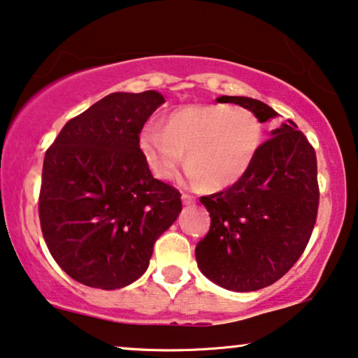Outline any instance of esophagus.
I'll return each mask as SVG.
<instances>
[{
  "mask_svg": "<svg viewBox=\"0 0 358 358\" xmlns=\"http://www.w3.org/2000/svg\"><path fill=\"white\" fill-rule=\"evenodd\" d=\"M182 201H183V204H187V206H189V204L194 203V198L192 196V194L183 193V194H182Z\"/></svg>",
  "mask_w": 358,
  "mask_h": 358,
  "instance_id": "obj_1",
  "label": "esophagus"
}]
</instances>
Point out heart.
I'll return each instance as SVG.
<instances>
[{
	"label": "heart",
	"instance_id": "1",
	"mask_svg": "<svg viewBox=\"0 0 358 358\" xmlns=\"http://www.w3.org/2000/svg\"><path fill=\"white\" fill-rule=\"evenodd\" d=\"M262 145V124L249 109L224 103L178 109L164 127L149 124L141 149L160 180L173 178L187 152L189 175L208 188H222L242 178Z\"/></svg>",
	"mask_w": 358,
	"mask_h": 358
}]
</instances>
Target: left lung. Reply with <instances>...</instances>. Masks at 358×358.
<instances>
[{"mask_svg":"<svg viewBox=\"0 0 358 358\" xmlns=\"http://www.w3.org/2000/svg\"><path fill=\"white\" fill-rule=\"evenodd\" d=\"M249 109L260 122L276 117L268 104L221 96ZM293 121L271 131L254 164L222 192L201 196L211 227L198 242L204 276L231 292H255L280 280L306 249L317 217L316 152Z\"/></svg>","mask_w":358,"mask_h":358,"instance_id":"1","label":"left lung"}]
</instances>
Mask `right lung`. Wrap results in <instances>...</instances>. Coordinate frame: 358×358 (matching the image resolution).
Masks as SVG:
<instances>
[{"instance_id":"add662e5","label":"right lung","mask_w":358,"mask_h":358,"mask_svg":"<svg viewBox=\"0 0 358 358\" xmlns=\"http://www.w3.org/2000/svg\"><path fill=\"white\" fill-rule=\"evenodd\" d=\"M165 99L111 93L70 119L44 157L41 229L60 268L92 288L117 289L147 270L182 211L178 189L152 176L139 134Z\"/></svg>"}]
</instances>
